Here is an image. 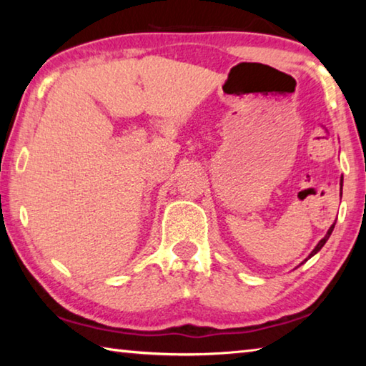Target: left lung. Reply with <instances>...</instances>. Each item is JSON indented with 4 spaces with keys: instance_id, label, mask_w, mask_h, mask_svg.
<instances>
[{
    "instance_id": "obj_1",
    "label": "left lung",
    "mask_w": 366,
    "mask_h": 366,
    "mask_svg": "<svg viewBox=\"0 0 366 366\" xmlns=\"http://www.w3.org/2000/svg\"><path fill=\"white\" fill-rule=\"evenodd\" d=\"M334 224H336V222H334ZM334 224H332V226L330 227V231H327V234L325 235V237L320 240V242H318V245H317V247H315V250H313L312 253H310V257H313V255H315V253H317V252H320V250H321V247H323V245L326 244V240H327V239H330V235H331V232H332V229H334ZM310 257H308V258H310Z\"/></svg>"
}]
</instances>
